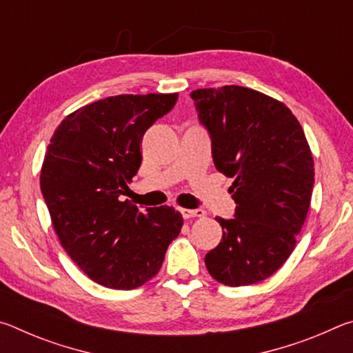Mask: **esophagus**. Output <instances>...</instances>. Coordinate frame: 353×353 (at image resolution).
Listing matches in <instances>:
<instances>
[{
	"instance_id": "esophagus-1",
	"label": "esophagus",
	"mask_w": 353,
	"mask_h": 353,
	"mask_svg": "<svg viewBox=\"0 0 353 353\" xmlns=\"http://www.w3.org/2000/svg\"><path fill=\"white\" fill-rule=\"evenodd\" d=\"M181 213H182V216H183L185 219L205 216V212L201 210V208H198V210H190V208H181Z\"/></svg>"
}]
</instances>
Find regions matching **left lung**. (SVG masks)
Wrapping results in <instances>:
<instances>
[{"label":"left lung","mask_w":353,"mask_h":353,"mask_svg":"<svg viewBox=\"0 0 353 353\" xmlns=\"http://www.w3.org/2000/svg\"><path fill=\"white\" fill-rule=\"evenodd\" d=\"M190 94L210 132L214 166L235 179V218H216L223 240L205 255V266L219 283H259L296 248L312 202V149L282 101L240 85Z\"/></svg>","instance_id":"obj_1"}]
</instances>
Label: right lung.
Segmentation results:
<instances>
[{"label": "right lung", "instance_id": "add662e5", "mask_svg": "<svg viewBox=\"0 0 353 353\" xmlns=\"http://www.w3.org/2000/svg\"><path fill=\"white\" fill-rule=\"evenodd\" d=\"M177 93L118 94L71 112L56 128L40 188L65 252L93 282L134 290L155 277L181 234L172 207L123 201L141 165V140Z\"/></svg>", "mask_w": 353, "mask_h": 353}]
</instances>
